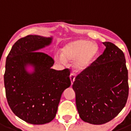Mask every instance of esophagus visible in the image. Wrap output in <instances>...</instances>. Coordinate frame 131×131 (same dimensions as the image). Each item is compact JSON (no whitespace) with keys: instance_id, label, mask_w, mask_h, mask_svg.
Here are the masks:
<instances>
[{"instance_id":"34e87169","label":"esophagus","mask_w":131,"mask_h":131,"mask_svg":"<svg viewBox=\"0 0 131 131\" xmlns=\"http://www.w3.org/2000/svg\"><path fill=\"white\" fill-rule=\"evenodd\" d=\"M69 77H70V79H71V84H73V83L74 81H75V75H74V73H71L70 74V75H69Z\"/></svg>"}]
</instances>
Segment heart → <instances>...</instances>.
<instances>
[{
	"label": "heart",
	"mask_w": 131,
	"mask_h": 131,
	"mask_svg": "<svg viewBox=\"0 0 131 131\" xmlns=\"http://www.w3.org/2000/svg\"><path fill=\"white\" fill-rule=\"evenodd\" d=\"M98 53L96 45L85 39L73 40L65 45L62 49V56L57 55L58 62L64 63L74 62V69L77 72H81L89 68L95 59Z\"/></svg>",
	"instance_id": "b5f03b06"
}]
</instances>
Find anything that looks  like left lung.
<instances>
[{
  "label": "left lung",
  "instance_id": "1",
  "mask_svg": "<svg viewBox=\"0 0 131 131\" xmlns=\"http://www.w3.org/2000/svg\"><path fill=\"white\" fill-rule=\"evenodd\" d=\"M103 44V54L79 74L72 86L80 117L94 125L104 124L115 117L129 96L124 53L112 42Z\"/></svg>",
  "mask_w": 131,
  "mask_h": 131
}]
</instances>
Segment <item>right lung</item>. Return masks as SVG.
I'll list each match as a JSON object with an SVG mask.
<instances>
[{
  "label": "right lung",
  "mask_w": 131,
  "mask_h": 131,
  "mask_svg": "<svg viewBox=\"0 0 131 131\" xmlns=\"http://www.w3.org/2000/svg\"><path fill=\"white\" fill-rule=\"evenodd\" d=\"M52 37L27 35L13 45L6 58L4 75L6 96L16 116L33 125L49 123L55 117L63 91L71 85L69 69L55 70L51 56L39 50ZM34 71L29 73L27 67Z\"/></svg>",
  "instance_id": "right-lung-1"
}]
</instances>
